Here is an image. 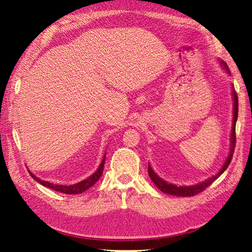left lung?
Listing matches in <instances>:
<instances>
[{
	"mask_svg": "<svg viewBox=\"0 0 252 252\" xmlns=\"http://www.w3.org/2000/svg\"><path fill=\"white\" fill-rule=\"evenodd\" d=\"M221 64L224 67L225 70L228 71V73H230V71L228 69L227 64L223 61H221ZM233 121H232V132H231V149H230V153H229V157L227 158V160H225L223 167L221 168V170L219 171L218 174H216L215 177H212L210 179H208L202 183H199V185H195L192 187H178V186H174L171 185V183H168L165 182L164 180H162L161 178H159L157 176V174L153 172V170L151 169L150 165L148 167V173L149 176H150L151 180L155 182V185L159 188V189L162 191V192L164 193H168V194H172V195H178V197H192V195L195 194H199L200 192H202L203 190H206L207 188L211 185L212 182H215V180L217 178H219L221 174H222L225 169L229 167L230 162H231L232 159V156H233V151H234V147H236V122H237V119H238V95L236 91H233Z\"/></svg>",
	"mask_w": 252,
	"mask_h": 252,
	"instance_id": "obj_1",
	"label": "left lung"
}]
</instances>
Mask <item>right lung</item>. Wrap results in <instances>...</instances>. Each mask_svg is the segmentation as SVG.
Wrapping results in <instances>:
<instances>
[{"label":"right lung","instance_id":"right-lung-1","mask_svg":"<svg viewBox=\"0 0 252 252\" xmlns=\"http://www.w3.org/2000/svg\"><path fill=\"white\" fill-rule=\"evenodd\" d=\"M104 161H105V158H103V160H102L99 169H97L96 171L92 174V176H90L88 179H85V180H83V181H81L79 183H75V185H72V186L54 185V183H51L49 181L41 180V179L36 178L35 176H34L33 173H31L30 171L29 172H30V174H31V177L34 179V180H36L37 182L41 183L42 186H44L46 188H50V189H52L54 191H58V192H62V193H65V194H78V193L84 192L85 190H88L89 188H91L97 180H99L100 177L102 176V172H103Z\"/></svg>","mask_w":252,"mask_h":252}]
</instances>
